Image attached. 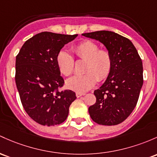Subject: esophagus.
Returning a JSON list of instances; mask_svg holds the SVG:
<instances>
[{
	"label": "esophagus",
	"instance_id": "34e87169",
	"mask_svg": "<svg viewBox=\"0 0 157 157\" xmlns=\"http://www.w3.org/2000/svg\"><path fill=\"white\" fill-rule=\"evenodd\" d=\"M83 95H85V93H80V92L76 93V96H77V98H80V97H81V96H83Z\"/></svg>",
	"mask_w": 157,
	"mask_h": 157
}]
</instances>
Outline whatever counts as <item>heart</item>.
<instances>
[{
    "mask_svg": "<svg viewBox=\"0 0 157 157\" xmlns=\"http://www.w3.org/2000/svg\"><path fill=\"white\" fill-rule=\"evenodd\" d=\"M76 56L85 59L83 71L66 80L68 89L77 92H85L95 86L98 80L102 81L109 77L113 66V59L109 51L99 50V46L90 40H85L74 47ZM56 64L62 74L69 76L75 68L73 56L66 50H61L56 56Z\"/></svg>",
    "mask_w": 157,
    "mask_h": 157,
    "instance_id": "obj_1",
    "label": "heart"
}]
</instances>
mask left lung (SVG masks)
<instances>
[{
    "instance_id": "8db88e82",
    "label": "left lung",
    "mask_w": 157,
    "mask_h": 157,
    "mask_svg": "<svg viewBox=\"0 0 157 157\" xmlns=\"http://www.w3.org/2000/svg\"><path fill=\"white\" fill-rule=\"evenodd\" d=\"M82 36L102 43L113 59L109 77L94 92L96 103L89 106V115L99 124H118L136 106L143 85L142 59L131 41L116 33L101 30Z\"/></svg>"
}]
</instances>
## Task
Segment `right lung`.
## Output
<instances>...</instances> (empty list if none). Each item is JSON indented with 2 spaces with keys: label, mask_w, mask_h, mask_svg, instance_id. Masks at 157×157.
I'll return each mask as SVG.
<instances>
[{
  "label": "right lung",
  "mask_w": 157,
  "mask_h": 157,
  "mask_svg": "<svg viewBox=\"0 0 157 157\" xmlns=\"http://www.w3.org/2000/svg\"><path fill=\"white\" fill-rule=\"evenodd\" d=\"M75 35L42 32L26 41L15 60V83L26 113L44 126L66 120L69 106L77 98L71 90L59 92L64 84L56 56Z\"/></svg>",
  "instance_id": "obj_1"
}]
</instances>
